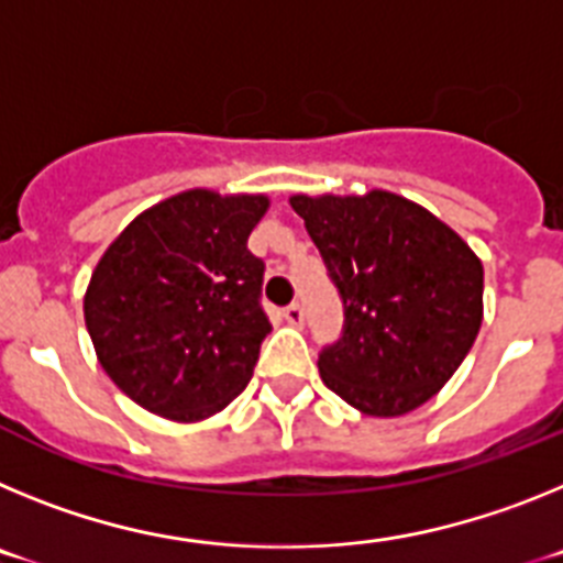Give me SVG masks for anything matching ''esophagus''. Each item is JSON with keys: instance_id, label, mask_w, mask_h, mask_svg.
I'll list each match as a JSON object with an SVG mask.
<instances>
[{"instance_id": "esophagus-1", "label": "esophagus", "mask_w": 563, "mask_h": 563, "mask_svg": "<svg viewBox=\"0 0 563 563\" xmlns=\"http://www.w3.org/2000/svg\"><path fill=\"white\" fill-rule=\"evenodd\" d=\"M285 321H287V324H292V327L305 324V307L296 305V301H292L290 307H285Z\"/></svg>"}]
</instances>
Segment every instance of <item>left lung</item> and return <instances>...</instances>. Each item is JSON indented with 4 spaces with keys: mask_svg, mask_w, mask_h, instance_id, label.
<instances>
[{
    "mask_svg": "<svg viewBox=\"0 0 563 563\" xmlns=\"http://www.w3.org/2000/svg\"><path fill=\"white\" fill-rule=\"evenodd\" d=\"M290 206L343 298V338L318 357L327 389L369 417L420 409L479 335V256L434 213L383 188L292 194Z\"/></svg>",
    "mask_w": 563,
    "mask_h": 563,
    "instance_id": "left-lung-1",
    "label": "left lung"
}]
</instances>
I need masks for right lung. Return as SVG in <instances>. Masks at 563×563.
I'll list each match as a JSON object with an SVG mask.
<instances>
[{
  "label": "right lung",
  "instance_id": "obj_1",
  "mask_svg": "<svg viewBox=\"0 0 563 563\" xmlns=\"http://www.w3.org/2000/svg\"><path fill=\"white\" fill-rule=\"evenodd\" d=\"M265 194L188 188L137 213L98 258L84 321L98 363L137 406L200 422L247 386L271 332L247 236Z\"/></svg>",
  "mask_w": 563,
  "mask_h": 563
}]
</instances>
